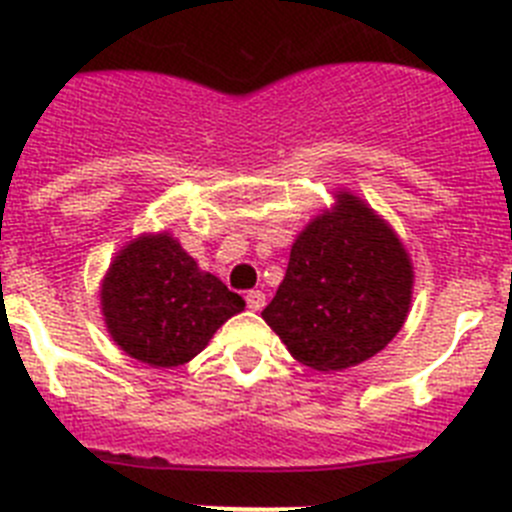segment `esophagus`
Returning <instances> with one entry per match:
<instances>
[{"instance_id": "1", "label": "esophagus", "mask_w": 512, "mask_h": 512, "mask_svg": "<svg viewBox=\"0 0 512 512\" xmlns=\"http://www.w3.org/2000/svg\"><path fill=\"white\" fill-rule=\"evenodd\" d=\"M246 305L248 310H261L266 305V295L261 289H251V292H246Z\"/></svg>"}]
</instances>
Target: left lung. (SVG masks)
<instances>
[{"label": "left lung", "instance_id": "1", "mask_svg": "<svg viewBox=\"0 0 512 512\" xmlns=\"http://www.w3.org/2000/svg\"><path fill=\"white\" fill-rule=\"evenodd\" d=\"M297 235L287 274L261 318L289 354L318 372L372 359L400 333L413 297V264L382 217L336 194Z\"/></svg>", "mask_w": 512, "mask_h": 512}]
</instances>
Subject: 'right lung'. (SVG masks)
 <instances>
[{"mask_svg":"<svg viewBox=\"0 0 512 512\" xmlns=\"http://www.w3.org/2000/svg\"><path fill=\"white\" fill-rule=\"evenodd\" d=\"M112 341L148 366H179L200 354L215 330L246 307L169 233L140 235L122 248L102 282Z\"/></svg>","mask_w":512,"mask_h":512,"instance_id":"obj_1","label":"right lung"}]
</instances>
